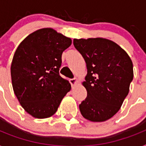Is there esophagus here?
<instances>
[{"label":"esophagus","mask_w":146,"mask_h":146,"mask_svg":"<svg viewBox=\"0 0 146 146\" xmlns=\"http://www.w3.org/2000/svg\"><path fill=\"white\" fill-rule=\"evenodd\" d=\"M70 83L71 84V85H72V86L75 85L77 83V79H76V78H73V79H70Z\"/></svg>","instance_id":"1"}]
</instances>
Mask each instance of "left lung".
<instances>
[{
    "instance_id": "obj_1",
    "label": "left lung",
    "mask_w": 146,
    "mask_h": 146,
    "mask_svg": "<svg viewBox=\"0 0 146 146\" xmlns=\"http://www.w3.org/2000/svg\"><path fill=\"white\" fill-rule=\"evenodd\" d=\"M73 45L88 70L83 82L87 98L79 104L82 115L92 121L108 120L120 110L128 94L133 78L131 58L107 39H74Z\"/></svg>"
}]
</instances>
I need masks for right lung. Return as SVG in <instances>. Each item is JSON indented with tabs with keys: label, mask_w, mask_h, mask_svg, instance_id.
I'll use <instances>...</instances> for the list:
<instances>
[{
	"label": "right lung",
	"mask_w": 146,
	"mask_h": 146,
	"mask_svg": "<svg viewBox=\"0 0 146 146\" xmlns=\"http://www.w3.org/2000/svg\"><path fill=\"white\" fill-rule=\"evenodd\" d=\"M71 40L52 28L28 35L14 54L11 64L14 93L24 110L34 118L57 112L70 84L59 73L63 52Z\"/></svg>",
	"instance_id": "obj_1"
}]
</instances>
